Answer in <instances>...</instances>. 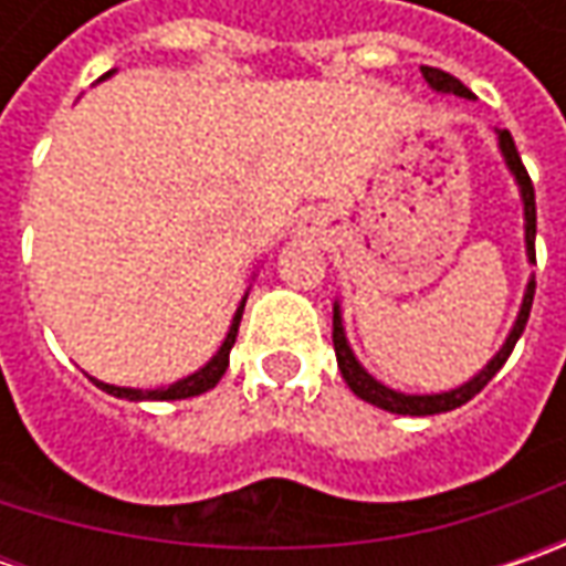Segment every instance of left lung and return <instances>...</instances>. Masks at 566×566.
<instances>
[{
    "label": "left lung",
    "instance_id": "1",
    "mask_svg": "<svg viewBox=\"0 0 566 566\" xmlns=\"http://www.w3.org/2000/svg\"><path fill=\"white\" fill-rule=\"evenodd\" d=\"M422 77L428 81V87L431 91H438V94H453V97H467L472 99V91H469L463 81H457L453 75H447L441 69H431V65H422ZM497 135V147H501V157H504V164L511 169L513 182L520 188V201H523V232H526V258H530V264H535V188L533 179H530V172H526V166L520 160V154H516V144H513L511 132L504 128H497L494 132ZM533 295H535V276H530V283H526V293H523V305H520V312H516V321H513L511 334L504 339V346L491 356V361L479 371V375H472L467 384H460V387H453V390H444V394H402V390H394V387H387V384H380L375 375H368L365 371V365L356 359V353H353V346H349V339H346V331H343V312H339V302H334V353H337V365H339V375L343 380L349 384V390L359 397V400L371 402V406H378V409H387V412H397V416H438V412H450V409H457V406H463L469 402L485 384H489L501 368H504V361L511 359L513 346H516V339L523 337V331H526V321H530V312H533Z\"/></svg>",
    "mask_w": 566,
    "mask_h": 566
}]
</instances>
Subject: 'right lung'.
I'll return each instance as SVG.
<instances>
[{"label":"right lung","mask_w":566,"mask_h":566,"mask_svg":"<svg viewBox=\"0 0 566 566\" xmlns=\"http://www.w3.org/2000/svg\"><path fill=\"white\" fill-rule=\"evenodd\" d=\"M109 75H113V72H106V75L99 77V81H106ZM245 298H249V293L242 295V302H239V308H235V315H232V324H229L227 339L220 343V349L213 353V359L207 361L205 368H198L195 375H188V378L176 380V384H169V387H157V390L116 387V384H106V380H97V378H91V380L97 384L99 390H106V394H113V397H119V400H188V397L207 394L210 387H217V380L227 375L229 349H232V343H235V334H239V321H242V312H245Z\"/></svg>","instance_id":"right-lung-1"}]
</instances>
